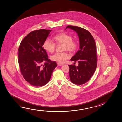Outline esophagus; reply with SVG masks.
Listing matches in <instances>:
<instances>
[{"label":"esophagus","mask_w":122,"mask_h":122,"mask_svg":"<svg viewBox=\"0 0 122 122\" xmlns=\"http://www.w3.org/2000/svg\"><path fill=\"white\" fill-rule=\"evenodd\" d=\"M57 65H58V66H62V65H63V64H62V63H57Z\"/></svg>","instance_id":"1"}]
</instances>
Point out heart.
Here are the masks:
<instances>
[{
  "instance_id": "1",
  "label": "heart",
  "mask_w": 122,
  "mask_h": 122,
  "mask_svg": "<svg viewBox=\"0 0 122 122\" xmlns=\"http://www.w3.org/2000/svg\"><path fill=\"white\" fill-rule=\"evenodd\" d=\"M55 40L56 44H63V50H67L73 52L76 50L78 44L76 41L73 40L71 35L66 33H60L55 36ZM44 49L49 52L52 53L56 48V44L49 38H46L43 44ZM70 57V55L66 52H58L51 56V60L60 63H63Z\"/></svg>"
}]
</instances>
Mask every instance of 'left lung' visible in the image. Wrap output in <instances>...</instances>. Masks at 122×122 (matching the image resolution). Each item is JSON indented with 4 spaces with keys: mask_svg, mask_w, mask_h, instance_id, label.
<instances>
[{
    "mask_svg": "<svg viewBox=\"0 0 122 122\" xmlns=\"http://www.w3.org/2000/svg\"><path fill=\"white\" fill-rule=\"evenodd\" d=\"M77 33L80 41V49L71 60L78 62V66L68 65L71 81L74 84L86 83L92 77L97 65L96 48L95 39L92 34L84 28L73 26H67Z\"/></svg>",
    "mask_w": 122,
    "mask_h": 122,
    "instance_id": "1",
    "label": "left lung"
}]
</instances>
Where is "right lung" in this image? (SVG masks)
Returning <instances> with one entry per match:
<instances>
[{"mask_svg": "<svg viewBox=\"0 0 122 122\" xmlns=\"http://www.w3.org/2000/svg\"><path fill=\"white\" fill-rule=\"evenodd\" d=\"M51 31L44 29L33 31L24 38L19 46L18 58L22 75L27 82L35 87L47 84L57 66L56 62L49 59L42 47Z\"/></svg>", "mask_w": 122, "mask_h": 122, "instance_id": "1", "label": "right lung"}]
</instances>
